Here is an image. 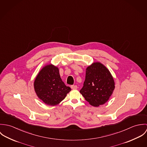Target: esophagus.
Here are the masks:
<instances>
[{"label": "esophagus", "mask_w": 147, "mask_h": 147, "mask_svg": "<svg viewBox=\"0 0 147 147\" xmlns=\"http://www.w3.org/2000/svg\"><path fill=\"white\" fill-rule=\"evenodd\" d=\"M71 89H77V85H72L71 86Z\"/></svg>", "instance_id": "obj_1"}]
</instances>
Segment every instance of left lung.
<instances>
[{
  "label": "left lung",
  "instance_id": "left-lung-1",
  "mask_svg": "<svg viewBox=\"0 0 147 147\" xmlns=\"http://www.w3.org/2000/svg\"><path fill=\"white\" fill-rule=\"evenodd\" d=\"M114 85L109 71L101 63L96 62L86 69L85 79L80 92L90 105L98 106L108 101Z\"/></svg>",
  "mask_w": 147,
  "mask_h": 147
}]
</instances>
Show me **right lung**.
Returning a JSON list of instances; mask_svg holds the SVG:
<instances>
[{
	"mask_svg": "<svg viewBox=\"0 0 147 147\" xmlns=\"http://www.w3.org/2000/svg\"><path fill=\"white\" fill-rule=\"evenodd\" d=\"M34 86L38 97L50 106L58 104L71 90L62 82L59 69L52 64L45 66L40 71L35 79Z\"/></svg>",
	"mask_w": 147,
	"mask_h": 147,
	"instance_id": "1",
	"label": "right lung"
}]
</instances>
